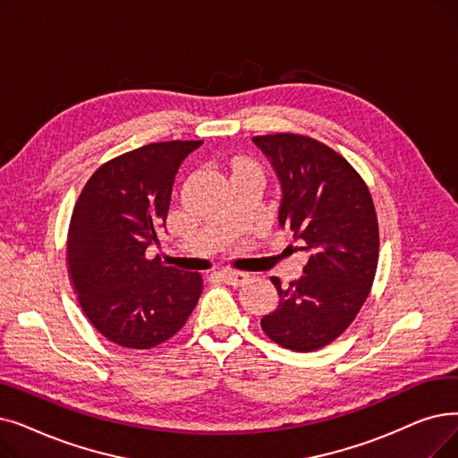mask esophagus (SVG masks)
Masks as SVG:
<instances>
[{"mask_svg": "<svg viewBox=\"0 0 458 458\" xmlns=\"http://www.w3.org/2000/svg\"><path fill=\"white\" fill-rule=\"evenodd\" d=\"M216 275L221 276L226 284H232V286H240V284H243V283L247 281V278H249L247 273H243V271H233V269L218 271Z\"/></svg>", "mask_w": 458, "mask_h": 458, "instance_id": "esophagus-1", "label": "esophagus"}]
</instances>
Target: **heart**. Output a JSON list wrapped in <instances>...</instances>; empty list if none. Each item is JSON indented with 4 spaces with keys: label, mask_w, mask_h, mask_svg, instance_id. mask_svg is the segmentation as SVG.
Masks as SVG:
<instances>
[{
    "label": "heart",
    "mask_w": 458,
    "mask_h": 458,
    "mask_svg": "<svg viewBox=\"0 0 458 458\" xmlns=\"http://www.w3.org/2000/svg\"><path fill=\"white\" fill-rule=\"evenodd\" d=\"M245 166H249L245 161H237L235 163V170H240V168H245Z\"/></svg>",
    "instance_id": "b5f03b06"
}]
</instances>
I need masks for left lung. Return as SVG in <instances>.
Instances as JSON below:
<instances>
[{
	"label": "left lung",
	"mask_w": 458,
	"mask_h": 458,
	"mask_svg": "<svg viewBox=\"0 0 458 458\" xmlns=\"http://www.w3.org/2000/svg\"><path fill=\"white\" fill-rule=\"evenodd\" d=\"M281 182L278 225L301 242L309 260L297 281L281 286L278 307L262 318L269 339L293 352L333 343L369 297L380 237L369 187L352 165L314 138L254 136Z\"/></svg>",
	"instance_id": "1"
}]
</instances>
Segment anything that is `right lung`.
I'll use <instances>...</instances> for the list:
<instances>
[{
  "instance_id": "right-lung-1",
  "label": "right lung",
  "mask_w": 458,
  "mask_h": 458,
  "mask_svg": "<svg viewBox=\"0 0 458 458\" xmlns=\"http://www.w3.org/2000/svg\"><path fill=\"white\" fill-rule=\"evenodd\" d=\"M202 144L157 142L119 155L78 196L67 237L71 284L95 329L119 346L163 344L200 300V273L165 266L148 247L166 226L177 170Z\"/></svg>"
}]
</instances>
